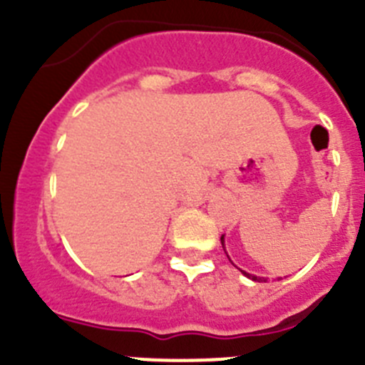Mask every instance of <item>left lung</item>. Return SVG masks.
<instances>
[{
	"label": "left lung",
	"instance_id": "obj_1",
	"mask_svg": "<svg viewBox=\"0 0 365 365\" xmlns=\"http://www.w3.org/2000/svg\"><path fill=\"white\" fill-rule=\"evenodd\" d=\"M221 245H222V248H225V235H221ZM225 252H227V250H225ZM227 257H228V254H227ZM228 259H230V257H228ZM241 272H243V274H245V276H247V278L254 279V282H259V283L267 282V279H265V278H259V276H252V274H248V272H245V270H241ZM278 279H282V278H278Z\"/></svg>",
	"mask_w": 365,
	"mask_h": 365
}]
</instances>
